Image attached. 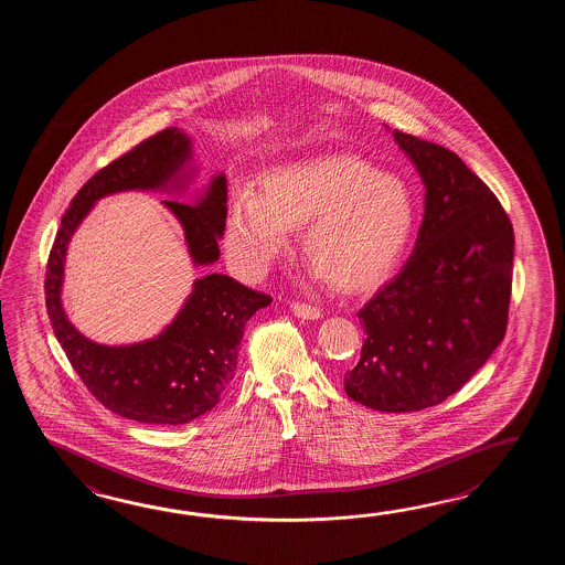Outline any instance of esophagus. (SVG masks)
Instances as JSON below:
<instances>
[{"label":"esophagus","mask_w":565,"mask_h":565,"mask_svg":"<svg viewBox=\"0 0 565 565\" xmlns=\"http://www.w3.org/2000/svg\"><path fill=\"white\" fill-rule=\"evenodd\" d=\"M290 312H292L295 317L302 319V321H317V319H321V311H319L317 307L305 305V302H292V305H290Z\"/></svg>","instance_id":"34e87169"}]
</instances>
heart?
I'll return each instance as SVG.
<instances>
[{"label": "heart", "mask_w": 565, "mask_h": 565, "mask_svg": "<svg viewBox=\"0 0 565 565\" xmlns=\"http://www.w3.org/2000/svg\"><path fill=\"white\" fill-rule=\"evenodd\" d=\"M302 254L337 290L365 292L384 282L414 228V198L392 173L349 156L319 157L268 171L260 190L234 195L226 248L244 270L260 273L302 228Z\"/></svg>", "instance_id": "obj_1"}]
</instances>
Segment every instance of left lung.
Returning a JSON list of instances; mask_svg holds the SVG:
<instances>
[{"mask_svg": "<svg viewBox=\"0 0 565 565\" xmlns=\"http://www.w3.org/2000/svg\"><path fill=\"white\" fill-rule=\"evenodd\" d=\"M392 135L424 183V217L408 263L358 312L365 341L345 392L367 408L418 412L458 392L503 341L515 238L460 157Z\"/></svg>", "mask_w": 565, "mask_h": 565, "instance_id": "obj_1", "label": "left lung"}]
</instances>
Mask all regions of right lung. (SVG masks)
Instances as JSON below:
<instances>
[{
	"instance_id": "right-lung-1",
	"label": "right lung",
	"mask_w": 565,
	"mask_h": 565,
	"mask_svg": "<svg viewBox=\"0 0 565 565\" xmlns=\"http://www.w3.org/2000/svg\"><path fill=\"white\" fill-rule=\"evenodd\" d=\"M198 171L188 132L178 127L157 132L86 181L62 216L50 253L44 287L54 335L93 396L129 420L178 426L214 408L236 372L244 327L254 312L273 302L228 275L210 273L193 280L180 311L157 335L137 343H96L68 319L62 305L68 244L96 202L113 193L157 192L175 198L161 204L180 222L193 268L216 265L217 242L226 228L228 180L220 171L204 190L193 193L190 204L178 202Z\"/></svg>"
}]
</instances>
